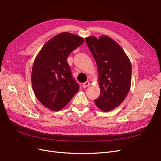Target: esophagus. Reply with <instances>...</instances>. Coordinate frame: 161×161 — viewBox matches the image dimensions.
<instances>
[{"label": "esophagus", "mask_w": 161, "mask_h": 161, "mask_svg": "<svg viewBox=\"0 0 161 161\" xmlns=\"http://www.w3.org/2000/svg\"><path fill=\"white\" fill-rule=\"evenodd\" d=\"M90 86V82L89 81H86L84 83L82 84V86H83V88H87V87Z\"/></svg>", "instance_id": "1"}]
</instances>
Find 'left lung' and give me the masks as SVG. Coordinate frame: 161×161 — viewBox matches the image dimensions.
I'll list each match as a JSON object with an SVG mask.
<instances>
[{"instance_id": "8db88e82", "label": "left lung", "mask_w": 161, "mask_h": 161, "mask_svg": "<svg viewBox=\"0 0 161 161\" xmlns=\"http://www.w3.org/2000/svg\"><path fill=\"white\" fill-rule=\"evenodd\" d=\"M85 40L98 71L100 94L94 103L101 111H111L123 102L130 90L131 62L120 46L107 36Z\"/></svg>"}]
</instances>
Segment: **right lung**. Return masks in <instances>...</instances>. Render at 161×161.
I'll return each instance as SVG.
<instances>
[{
	"label": "right lung",
	"instance_id": "add662e5",
	"mask_svg": "<svg viewBox=\"0 0 161 161\" xmlns=\"http://www.w3.org/2000/svg\"><path fill=\"white\" fill-rule=\"evenodd\" d=\"M84 41L77 35L63 32L48 40L36 57L31 71L32 88L45 107L60 111L79 90L67 58Z\"/></svg>",
	"mask_w": 161,
	"mask_h": 161
}]
</instances>
